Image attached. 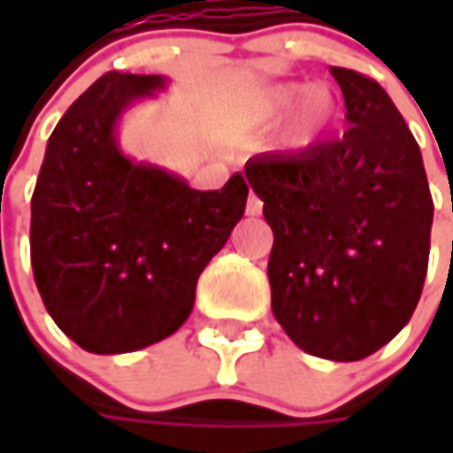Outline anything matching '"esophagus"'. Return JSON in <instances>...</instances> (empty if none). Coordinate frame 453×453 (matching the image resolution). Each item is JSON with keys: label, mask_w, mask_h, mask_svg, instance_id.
Segmentation results:
<instances>
[{"label": "esophagus", "mask_w": 453, "mask_h": 453, "mask_svg": "<svg viewBox=\"0 0 453 453\" xmlns=\"http://www.w3.org/2000/svg\"><path fill=\"white\" fill-rule=\"evenodd\" d=\"M262 214V201L257 194H250V199H247V217H259Z\"/></svg>", "instance_id": "34e87169"}]
</instances>
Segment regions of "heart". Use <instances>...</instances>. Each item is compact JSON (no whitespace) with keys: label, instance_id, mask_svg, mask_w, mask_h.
<instances>
[{"label":"heart","instance_id":"heart-1","mask_svg":"<svg viewBox=\"0 0 453 453\" xmlns=\"http://www.w3.org/2000/svg\"><path fill=\"white\" fill-rule=\"evenodd\" d=\"M300 97V88L297 85H274L267 90H259L257 96H252L236 113V131L242 135L254 131H262V128H270L277 120H282L285 115L292 111V105L297 103ZM333 115V100L330 96L315 88L303 97L297 115H295V123H292V131H289V141L295 146H310L320 131L327 126Z\"/></svg>","mask_w":453,"mask_h":453}]
</instances>
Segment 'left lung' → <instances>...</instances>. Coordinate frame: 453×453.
Returning a JSON list of instances; mask_svg holds the SVG:
<instances>
[{"label": "left lung", "instance_id": "1", "mask_svg": "<svg viewBox=\"0 0 453 453\" xmlns=\"http://www.w3.org/2000/svg\"><path fill=\"white\" fill-rule=\"evenodd\" d=\"M345 133L244 173L272 226V312L304 353L350 363L411 320L428 270L434 201L421 150L388 93L330 67Z\"/></svg>", "mask_w": 453, "mask_h": 453}]
</instances>
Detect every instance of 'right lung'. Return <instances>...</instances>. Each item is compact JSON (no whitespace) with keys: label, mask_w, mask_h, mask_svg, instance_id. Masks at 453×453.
Returning <instances> with one entry per match:
<instances>
[{"label":"right lung","mask_w":453,"mask_h":453,"mask_svg":"<svg viewBox=\"0 0 453 453\" xmlns=\"http://www.w3.org/2000/svg\"><path fill=\"white\" fill-rule=\"evenodd\" d=\"M161 75L105 73L52 131L32 194L29 254L42 303L62 333L97 356L173 335L196 282L244 214L250 186L196 191L123 156V111L161 90Z\"/></svg>","instance_id":"right-lung-1"}]
</instances>
